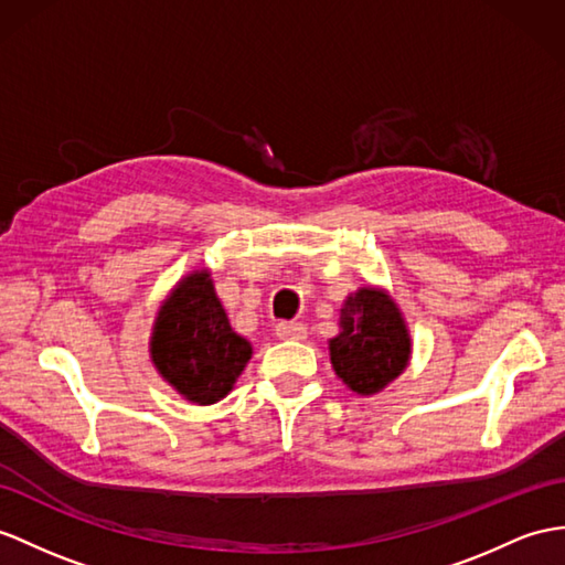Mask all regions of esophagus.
I'll use <instances>...</instances> for the list:
<instances>
[{
	"label": "esophagus",
	"mask_w": 565,
	"mask_h": 565,
	"mask_svg": "<svg viewBox=\"0 0 565 565\" xmlns=\"http://www.w3.org/2000/svg\"><path fill=\"white\" fill-rule=\"evenodd\" d=\"M280 340H305L307 338V326L301 321H282L275 328Z\"/></svg>",
	"instance_id": "1"
}]
</instances>
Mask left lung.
Instances as JSON below:
<instances>
[{"instance_id":"obj_1","label":"left lung","mask_w":565,"mask_h":565,"mask_svg":"<svg viewBox=\"0 0 565 565\" xmlns=\"http://www.w3.org/2000/svg\"><path fill=\"white\" fill-rule=\"evenodd\" d=\"M340 328V335L330 340V362L354 393H376L405 369L409 335L388 295L369 287L350 297Z\"/></svg>"}]
</instances>
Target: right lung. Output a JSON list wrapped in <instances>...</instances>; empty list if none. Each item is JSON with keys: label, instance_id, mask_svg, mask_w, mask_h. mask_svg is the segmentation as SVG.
<instances>
[{"label": "right lung", "instance_id": "add662e5", "mask_svg": "<svg viewBox=\"0 0 565 565\" xmlns=\"http://www.w3.org/2000/svg\"><path fill=\"white\" fill-rule=\"evenodd\" d=\"M150 352L164 381L186 401L211 405L232 391L252 345L230 328L209 273H194L160 309Z\"/></svg>", "mask_w": 565, "mask_h": 565}]
</instances>
